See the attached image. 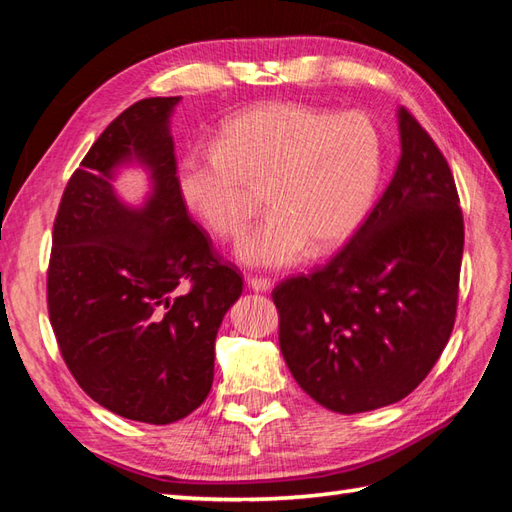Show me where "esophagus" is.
<instances>
[{"mask_svg":"<svg viewBox=\"0 0 512 512\" xmlns=\"http://www.w3.org/2000/svg\"><path fill=\"white\" fill-rule=\"evenodd\" d=\"M247 287L256 293H269L274 285L267 278H247Z\"/></svg>","mask_w":512,"mask_h":512,"instance_id":"esophagus-1","label":"esophagus"}]
</instances>
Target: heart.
<instances>
[{
	"label": "heart",
	"mask_w": 512,
	"mask_h": 512,
	"mask_svg": "<svg viewBox=\"0 0 512 512\" xmlns=\"http://www.w3.org/2000/svg\"><path fill=\"white\" fill-rule=\"evenodd\" d=\"M381 135L363 113L269 102L223 124L212 151L192 153L179 186L214 236L241 234L263 188L271 210L236 247L247 267L282 269L306 247L324 252L355 234L381 179Z\"/></svg>",
	"instance_id": "heart-1"
}]
</instances>
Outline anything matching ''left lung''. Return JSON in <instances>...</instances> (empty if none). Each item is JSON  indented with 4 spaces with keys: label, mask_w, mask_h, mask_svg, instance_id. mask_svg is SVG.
Returning a JSON list of instances; mask_svg holds the SVG:
<instances>
[{
    "label": "left lung",
    "mask_w": 512,
    "mask_h": 512,
    "mask_svg": "<svg viewBox=\"0 0 512 512\" xmlns=\"http://www.w3.org/2000/svg\"><path fill=\"white\" fill-rule=\"evenodd\" d=\"M396 120L401 157L366 223L326 267L271 293L293 379L337 414L405 399L456 320L464 247L456 181L410 111Z\"/></svg>",
    "instance_id": "obj_1"
}]
</instances>
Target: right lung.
<instances>
[{
    "label": "right lung",
    "mask_w": 512,
    "mask_h": 512,
    "mask_svg": "<svg viewBox=\"0 0 512 512\" xmlns=\"http://www.w3.org/2000/svg\"><path fill=\"white\" fill-rule=\"evenodd\" d=\"M179 102L140 100L102 131L63 192L48 271L50 322L74 379L109 412L149 425L206 401L217 333L243 293L181 197ZM129 167L147 175L138 204L115 188Z\"/></svg>",
    "instance_id": "add662e5"
}]
</instances>
